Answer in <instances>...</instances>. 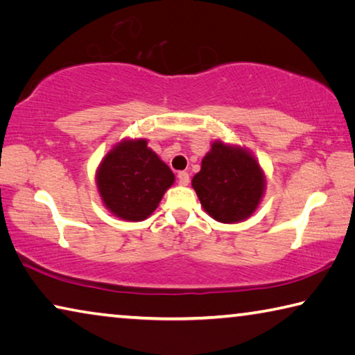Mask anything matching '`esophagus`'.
<instances>
[{
    "label": "esophagus",
    "mask_w": 355,
    "mask_h": 355,
    "mask_svg": "<svg viewBox=\"0 0 355 355\" xmlns=\"http://www.w3.org/2000/svg\"><path fill=\"white\" fill-rule=\"evenodd\" d=\"M178 182L181 185H189V182H190L189 173L187 171H179L178 173Z\"/></svg>",
    "instance_id": "1"
}]
</instances>
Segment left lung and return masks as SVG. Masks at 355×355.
Listing matches in <instances>:
<instances>
[{
    "label": "left lung",
    "mask_w": 355,
    "mask_h": 355,
    "mask_svg": "<svg viewBox=\"0 0 355 355\" xmlns=\"http://www.w3.org/2000/svg\"><path fill=\"white\" fill-rule=\"evenodd\" d=\"M191 187L205 211L222 223H237L257 211L266 181L257 159L242 148L216 141Z\"/></svg>",
    "instance_id": "8db88e82"
}]
</instances>
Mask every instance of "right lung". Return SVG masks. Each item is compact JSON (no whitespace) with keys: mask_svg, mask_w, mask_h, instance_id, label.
Instances as JSON below:
<instances>
[{"mask_svg":"<svg viewBox=\"0 0 355 355\" xmlns=\"http://www.w3.org/2000/svg\"><path fill=\"white\" fill-rule=\"evenodd\" d=\"M96 179L103 205L116 217L139 222L155 211L174 174L146 139H124L105 155Z\"/></svg>","mask_w":355,"mask_h":355,"instance_id":"1","label":"right lung"}]
</instances>
